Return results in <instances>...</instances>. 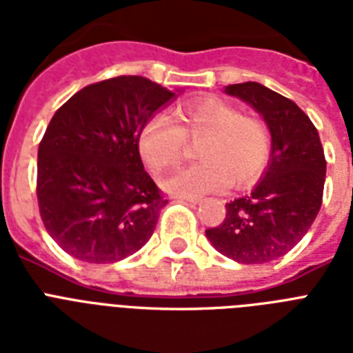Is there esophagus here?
Listing matches in <instances>:
<instances>
[{"label":"esophagus","instance_id":"1","mask_svg":"<svg viewBox=\"0 0 353 353\" xmlns=\"http://www.w3.org/2000/svg\"><path fill=\"white\" fill-rule=\"evenodd\" d=\"M176 201H188V203H199L201 198L199 196H176Z\"/></svg>","mask_w":353,"mask_h":353}]
</instances>
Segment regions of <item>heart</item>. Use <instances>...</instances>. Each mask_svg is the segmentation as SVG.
Wrapping results in <instances>:
<instances>
[{
	"instance_id": "obj_1",
	"label": "heart",
	"mask_w": 353,
	"mask_h": 353,
	"mask_svg": "<svg viewBox=\"0 0 353 353\" xmlns=\"http://www.w3.org/2000/svg\"><path fill=\"white\" fill-rule=\"evenodd\" d=\"M185 139H199V163L179 168L161 181L163 190L179 196L218 192L231 183L234 187L251 185L262 176L271 155V135L262 121L240 115L221 99L205 97L177 108L174 122L163 115L144 122L137 139L141 159L159 174L179 161Z\"/></svg>"
}]
</instances>
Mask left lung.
Returning a JSON list of instances; mask_svg holds the SVG:
<instances>
[{
  "label": "left lung",
  "mask_w": 353,
  "mask_h": 353,
  "mask_svg": "<svg viewBox=\"0 0 353 353\" xmlns=\"http://www.w3.org/2000/svg\"><path fill=\"white\" fill-rule=\"evenodd\" d=\"M223 91L262 115L271 133V155L251 192L229 201L223 223L205 234L216 251L234 262H271L302 240L321 210L323 144L306 113L276 91L258 82L225 85Z\"/></svg>",
  "instance_id": "left-lung-1"
}]
</instances>
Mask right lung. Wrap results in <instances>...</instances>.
I'll list each match as a JSON object with an SVG mask.
<instances>
[{"mask_svg":"<svg viewBox=\"0 0 353 353\" xmlns=\"http://www.w3.org/2000/svg\"><path fill=\"white\" fill-rule=\"evenodd\" d=\"M144 77L85 85L54 115L38 146L36 194L47 232L77 260L113 263L150 240L166 205L137 139L181 95Z\"/></svg>","mask_w":353,"mask_h":353,"instance_id":"right-lung-1","label":"right lung"}]
</instances>
